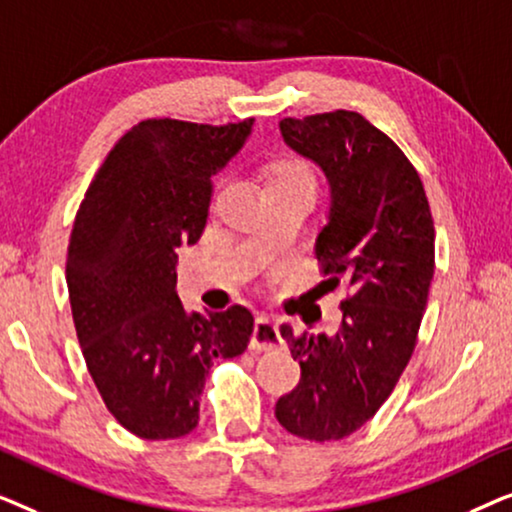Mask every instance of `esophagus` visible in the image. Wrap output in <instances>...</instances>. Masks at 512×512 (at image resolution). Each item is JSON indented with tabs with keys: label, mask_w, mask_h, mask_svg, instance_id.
<instances>
[{
	"label": "esophagus",
	"mask_w": 512,
	"mask_h": 512,
	"mask_svg": "<svg viewBox=\"0 0 512 512\" xmlns=\"http://www.w3.org/2000/svg\"><path fill=\"white\" fill-rule=\"evenodd\" d=\"M282 333H279V324L268 317H258L254 324V333H251V349L254 352H275L282 345Z\"/></svg>",
	"instance_id": "esophagus-1"
}]
</instances>
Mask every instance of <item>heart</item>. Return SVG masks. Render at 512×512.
<instances>
[{"label": "heart", "mask_w": 512, "mask_h": 512, "mask_svg": "<svg viewBox=\"0 0 512 512\" xmlns=\"http://www.w3.org/2000/svg\"><path fill=\"white\" fill-rule=\"evenodd\" d=\"M275 186H305L317 188L312 167L300 158H279L268 170V188Z\"/></svg>", "instance_id": "b5f03b06"}]
</instances>
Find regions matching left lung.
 <instances>
[{
  "label": "left lung",
  "instance_id": "1",
  "mask_svg": "<svg viewBox=\"0 0 512 512\" xmlns=\"http://www.w3.org/2000/svg\"><path fill=\"white\" fill-rule=\"evenodd\" d=\"M279 130L331 184L317 258L326 282H342L349 296L331 338L279 328L300 382L275 415L293 436L326 443L373 419L408 366L429 300L436 228L415 165L361 114L284 118Z\"/></svg>",
  "mask_w": 512,
  "mask_h": 512
}]
</instances>
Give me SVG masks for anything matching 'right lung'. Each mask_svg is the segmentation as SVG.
<instances>
[{"label": "right lung", "instance_id": "1", "mask_svg": "<svg viewBox=\"0 0 512 512\" xmlns=\"http://www.w3.org/2000/svg\"><path fill=\"white\" fill-rule=\"evenodd\" d=\"M254 118L207 125L149 118L114 144L95 172L67 247V289L83 359L116 422L146 440L191 433L216 359L249 345L247 307L186 312L177 247L200 240L212 174Z\"/></svg>", "mask_w": 512, "mask_h": 512}]
</instances>
